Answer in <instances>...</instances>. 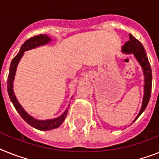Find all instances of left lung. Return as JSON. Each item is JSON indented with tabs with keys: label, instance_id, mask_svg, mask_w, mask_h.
Instances as JSON below:
<instances>
[{
	"label": "left lung",
	"instance_id": "obj_1",
	"mask_svg": "<svg viewBox=\"0 0 159 159\" xmlns=\"http://www.w3.org/2000/svg\"><path fill=\"white\" fill-rule=\"evenodd\" d=\"M129 39H130L128 42L125 43V45L123 46L122 52L128 53V54L129 53L134 54L135 57L143 69V73L144 75H145V86H144V92L145 93H144L142 107H141L139 114L137 115V116L134 120V121H135L141 116V113L145 111V107L148 105V102L150 101L152 89V70L143 45L141 44V43L138 39H137L135 37L133 36L131 34H129Z\"/></svg>",
	"mask_w": 159,
	"mask_h": 159
}]
</instances>
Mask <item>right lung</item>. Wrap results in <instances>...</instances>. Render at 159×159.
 Here are the masks:
<instances>
[{
  "instance_id": "1",
  "label": "right lung",
  "mask_w": 159,
  "mask_h": 159,
  "mask_svg": "<svg viewBox=\"0 0 159 159\" xmlns=\"http://www.w3.org/2000/svg\"><path fill=\"white\" fill-rule=\"evenodd\" d=\"M51 39L46 34H39V35H35V36L31 37V38L27 39L26 42L24 43L22 45V48L20 49L19 52L16 55V57H14V59L12 60L11 64H10V68H9V76H8L7 82L8 94H9V98L11 100V102H13V104H14L17 111L19 113L21 117L27 123L28 125H30V126L35 128L39 130H43V131H47V130H50V129L59 127L60 125L65 120V117L67 116L68 111L66 110L62 114V116H61L58 118L53 119V120H35L30 116H29L23 110L21 105L18 103V100H17L15 95H14V90H13V82H14V76H15L16 68H17V65H18L20 59H21V57H22L24 52L29 50V49L34 48L35 47L46 44Z\"/></svg>"
}]
</instances>
